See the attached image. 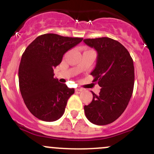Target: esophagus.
I'll use <instances>...</instances> for the list:
<instances>
[{"instance_id": "esophagus-1", "label": "esophagus", "mask_w": 154, "mask_h": 154, "mask_svg": "<svg viewBox=\"0 0 154 154\" xmlns=\"http://www.w3.org/2000/svg\"><path fill=\"white\" fill-rule=\"evenodd\" d=\"M83 90L84 89L82 88V87H78V88L75 89V91H76V92H82Z\"/></svg>"}]
</instances>
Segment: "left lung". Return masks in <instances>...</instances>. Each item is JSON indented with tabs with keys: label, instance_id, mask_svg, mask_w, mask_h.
Returning a JSON list of instances; mask_svg holds the SVG:
<instances>
[{
	"label": "left lung",
	"instance_id": "obj_1",
	"mask_svg": "<svg viewBox=\"0 0 154 154\" xmlns=\"http://www.w3.org/2000/svg\"><path fill=\"white\" fill-rule=\"evenodd\" d=\"M84 42L97 52L95 68L91 72L101 87L87 106L84 113L93 124L104 125L116 120L126 109L134 90L133 59L125 47L113 39H85Z\"/></svg>",
	"mask_w": 154,
	"mask_h": 154
}]
</instances>
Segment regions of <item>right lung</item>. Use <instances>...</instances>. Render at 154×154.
Wrapping results in <instances>:
<instances>
[{
  "label": "right lung",
  "instance_id": "1",
  "mask_svg": "<svg viewBox=\"0 0 154 154\" xmlns=\"http://www.w3.org/2000/svg\"><path fill=\"white\" fill-rule=\"evenodd\" d=\"M83 40L56 34L39 36L26 48L18 71L21 95L28 109L41 120L56 121L63 115L75 90L54 78V68L63 55Z\"/></svg>",
  "mask_w": 154,
  "mask_h": 154
}]
</instances>
